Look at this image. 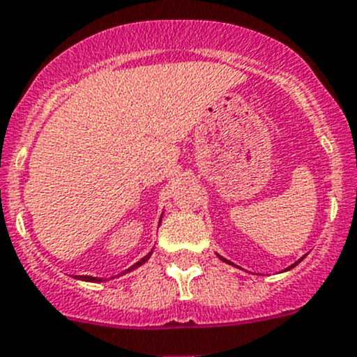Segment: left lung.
<instances>
[{
	"label": "left lung",
	"mask_w": 357,
	"mask_h": 357,
	"mask_svg": "<svg viewBox=\"0 0 357 357\" xmlns=\"http://www.w3.org/2000/svg\"><path fill=\"white\" fill-rule=\"evenodd\" d=\"M218 258H220V259H221V261L228 263V265H231V266H237V268H241V266H238V265H235V263H231V261H230V259L223 258V256H221V255H218ZM303 258H305V256H302V258H300V259H298V261H295V263H293V265H289V266H288V268H286V271H291L293 266H296V265H298V263H300V261H302V259H303Z\"/></svg>",
	"instance_id": "obj_1"
}]
</instances>
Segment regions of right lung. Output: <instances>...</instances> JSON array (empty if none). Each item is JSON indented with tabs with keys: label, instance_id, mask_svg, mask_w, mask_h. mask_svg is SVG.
<instances>
[{
	"label": "right lung",
	"instance_id": "obj_1",
	"mask_svg": "<svg viewBox=\"0 0 357 357\" xmlns=\"http://www.w3.org/2000/svg\"><path fill=\"white\" fill-rule=\"evenodd\" d=\"M160 221H162V216H160ZM160 221H158V225H160ZM153 249H155V248H153ZM153 249H151V251L148 252L146 256H143V258H141L139 261H137V263H134L132 266H129V268H127V271L120 272V274L113 275V278H92V275H76V279H78V281H85V282H106V281H112V279H115V278H120V275H126V274H129V272L136 271L137 266L144 265V263H146L148 259H150V256H151V252H153Z\"/></svg>",
	"mask_w": 357,
	"mask_h": 357
}]
</instances>
